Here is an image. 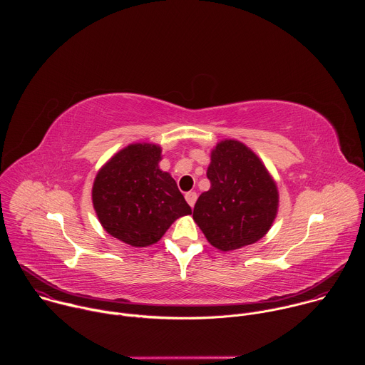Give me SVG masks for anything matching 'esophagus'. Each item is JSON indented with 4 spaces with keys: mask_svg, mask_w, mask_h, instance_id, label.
Instances as JSON below:
<instances>
[{
    "mask_svg": "<svg viewBox=\"0 0 365 365\" xmlns=\"http://www.w3.org/2000/svg\"><path fill=\"white\" fill-rule=\"evenodd\" d=\"M185 199H186V202L193 207V205L196 203V199H197V195H196V192H187L186 195H185Z\"/></svg>",
    "mask_w": 365,
    "mask_h": 365,
    "instance_id": "1",
    "label": "esophagus"
}]
</instances>
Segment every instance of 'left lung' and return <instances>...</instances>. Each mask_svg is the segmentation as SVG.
<instances>
[{"label":"left lung","instance_id":"1","mask_svg":"<svg viewBox=\"0 0 365 365\" xmlns=\"http://www.w3.org/2000/svg\"><path fill=\"white\" fill-rule=\"evenodd\" d=\"M206 176L211 187L193 210L206 240L230 251L263 238L276 218L279 193L257 155L240 141H221L212 150Z\"/></svg>","mask_w":365,"mask_h":365}]
</instances>
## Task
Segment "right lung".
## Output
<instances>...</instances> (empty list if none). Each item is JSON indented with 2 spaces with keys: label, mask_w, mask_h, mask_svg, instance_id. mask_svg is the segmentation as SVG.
Here are the masks:
<instances>
[{
  "label": "right lung",
  "mask_w": 365,
  "mask_h": 365,
  "mask_svg": "<svg viewBox=\"0 0 365 365\" xmlns=\"http://www.w3.org/2000/svg\"><path fill=\"white\" fill-rule=\"evenodd\" d=\"M160 154L159 145L131 144L93 182L92 202L99 222L131 247L158 242L178 218L192 214L175 179L159 169Z\"/></svg>",
  "instance_id": "right-lung-1"
}]
</instances>
